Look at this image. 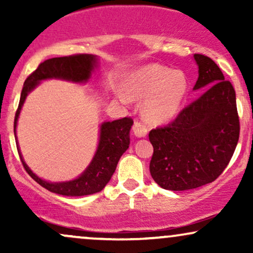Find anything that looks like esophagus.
<instances>
[{"label":"esophagus","instance_id":"1","mask_svg":"<svg viewBox=\"0 0 253 253\" xmlns=\"http://www.w3.org/2000/svg\"><path fill=\"white\" fill-rule=\"evenodd\" d=\"M133 133H134V135L138 136V138H144V136L147 135L146 126L141 124L140 121L135 120L134 124H133Z\"/></svg>","mask_w":253,"mask_h":253}]
</instances>
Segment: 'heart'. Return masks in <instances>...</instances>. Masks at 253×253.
<instances>
[{
	"mask_svg": "<svg viewBox=\"0 0 253 253\" xmlns=\"http://www.w3.org/2000/svg\"><path fill=\"white\" fill-rule=\"evenodd\" d=\"M128 92L135 98H147L143 108L144 117L151 123L161 124L178 112L187 92V80L179 71L150 65L130 81Z\"/></svg>",
	"mask_w": 253,
	"mask_h": 253,
	"instance_id": "heart-1",
	"label": "heart"
}]
</instances>
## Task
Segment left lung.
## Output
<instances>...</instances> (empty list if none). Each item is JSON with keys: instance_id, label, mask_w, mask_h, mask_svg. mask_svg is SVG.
I'll use <instances>...</instances> for the list:
<instances>
[{"instance_id": "8db88e82", "label": "left lung", "mask_w": 253, "mask_h": 253, "mask_svg": "<svg viewBox=\"0 0 253 253\" xmlns=\"http://www.w3.org/2000/svg\"><path fill=\"white\" fill-rule=\"evenodd\" d=\"M194 59L199 65L194 90L205 91L175 120L149 133L153 146L151 176L167 190H190L215 181L239 140L233 85L210 57L196 53Z\"/></svg>"}]
</instances>
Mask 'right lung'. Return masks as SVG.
<instances>
[{"label":"right lung","instance_id":"obj_1","mask_svg":"<svg viewBox=\"0 0 253 253\" xmlns=\"http://www.w3.org/2000/svg\"><path fill=\"white\" fill-rule=\"evenodd\" d=\"M96 64L97 57L94 54H74V56L51 58L40 63L37 70L32 72L24 83L19 107H17L15 119H14V134L16 132L17 119L21 112L22 104L28 92L36 88L40 81L48 80V78H59V80L71 81V82L84 83L91 76V72L96 68ZM132 125L133 120L130 118H123L112 123L108 121L101 125L100 141H98L96 153L85 171L74 181L60 183L43 181L36 173L32 172V170L25 163L20 153L19 145H16L17 152L28 175L51 193L64 196L91 195L102 190L112 178L113 173L117 169L119 159L124 155L125 151L128 149L129 130Z\"/></svg>","mask_w":253,"mask_h":253}]
</instances>
